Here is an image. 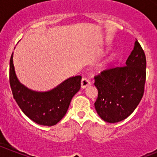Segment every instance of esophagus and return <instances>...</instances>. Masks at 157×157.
Wrapping results in <instances>:
<instances>
[{"mask_svg": "<svg viewBox=\"0 0 157 157\" xmlns=\"http://www.w3.org/2000/svg\"><path fill=\"white\" fill-rule=\"evenodd\" d=\"M90 83H91L90 80H88V79L86 78H83L81 80V88L84 89V88H86V86L90 85Z\"/></svg>", "mask_w": 157, "mask_h": 157, "instance_id": "esophagus-1", "label": "esophagus"}]
</instances>
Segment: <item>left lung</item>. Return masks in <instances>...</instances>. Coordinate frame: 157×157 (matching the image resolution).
<instances>
[{
	"mask_svg": "<svg viewBox=\"0 0 157 157\" xmlns=\"http://www.w3.org/2000/svg\"><path fill=\"white\" fill-rule=\"evenodd\" d=\"M146 68L145 53L136 39L124 66L106 69L94 77L98 90L94 106L102 120L114 124L134 111L144 96Z\"/></svg>",
	"mask_w": 157,
	"mask_h": 157,
	"instance_id": "obj_1",
	"label": "left lung"
}]
</instances>
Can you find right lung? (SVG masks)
Instances as JSON below:
<instances>
[{
  "label": "right lung",
  "instance_id": "add662e5",
  "mask_svg": "<svg viewBox=\"0 0 157 157\" xmlns=\"http://www.w3.org/2000/svg\"><path fill=\"white\" fill-rule=\"evenodd\" d=\"M81 78V76L70 77L47 92L31 90L18 80L13 63V53L10 57L9 79L13 98L23 113L40 125H56L64 117L73 97L80 89Z\"/></svg>",
  "mask_w": 157,
  "mask_h": 157
}]
</instances>
